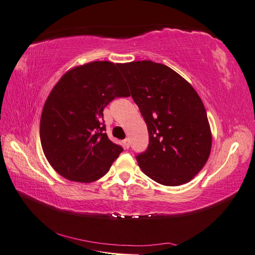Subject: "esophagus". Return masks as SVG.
Listing matches in <instances>:
<instances>
[{"instance_id":"34e87169","label":"esophagus","mask_w":255,"mask_h":255,"mask_svg":"<svg viewBox=\"0 0 255 255\" xmlns=\"http://www.w3.org/2000/svg\"><path fill=\"white\" fill-rule=\"evenodd\" d=\"M123 144H124V147H125V149H129V147H130V143H129V139L128 138H126L123 141Z\"/></svg>"}]
</instances>
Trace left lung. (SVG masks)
I'll use <instances>...</instances> for the list:
<instances>
[{"label":"left lung","instance_id":"1","mask_svg":"<svg viewBox=\"0 0 255 255\" xmlns=\"http://www.w3.org/2000/svg\"><path fill=\"white\" fill-rule=\"evenodd\" d=\"M118 68L148 127V148L136 156L140 169L165 186L189 182L211 149L207 113L196 91L162 63L133 61Z\"/></svg>","mask_w":255,"mask_h":255}]
</instances>
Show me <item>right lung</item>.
Masks as SVG:
<instances>
[{
	"label": "right lung",
	"mask_w": 255,
	"mask_h": 255,
	"mask_svg": "<svg viewBox=\"0 0 255 255\" xmlns=\"http://www.w3.org/2000/svg\"><path fill=\"white\" fill-rule=\"evenodd\" d=\"M119 64L94 61L63 74L40 118V142L50 165L67 180L91 183L104 176L123 148L106 134L103 111L129 96Z\"/></svg>",
	"instance_id": "1"
}]
</instances>
